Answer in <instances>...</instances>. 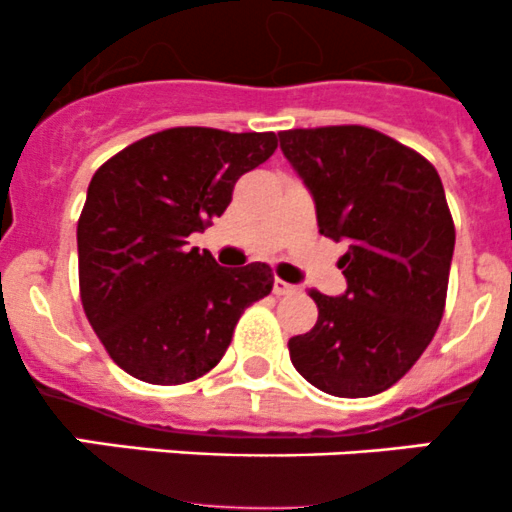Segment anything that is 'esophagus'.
<instances>
[{"instance_id":"obj_1","label":"esophagus","mask_w":512,"mask_h":512,"mask_svg":"<svg viewBox=\"0 0 512 512\" xmlns=\"http://www.w3.org/2000/svg\"><path fill=\"white\" fill-rule=\"evenodd\" d=\"M272 292H275L277 297H285V294H294V292H297V287L287 285V282H282V280H275V287H272Z\"/></svg>"}]
</instances>
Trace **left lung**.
<instances>
[{"mask_svg": "<svg viewBox=\"0 0 512 512\" xmlns=\"http://www.w3.org/2000/svg\"><path fill=\"white\" fill-rule=\"evenodd\" d=\"M280 148L312 193L319 232L349 245L347 292H309L317 324L289 339V359L324 394H381L431 344L446 307L456 230L441 178L366 126L282 131Z\"/></svg>", "mask_w": 512, "mask_h": 512, "instance_id": "8db88e82", "label": "left lung"}]
</instances>
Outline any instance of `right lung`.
<instances>
[{
    "mask_svg": "<svg viewBox=\"0 0 512 512\" xmlns=\"http://www.w3.org/2000/svg\"><path fill=\"white\" fill-rule=\"evenodd\" d=\"M275 148V133L168 128L94 173L76 227L81 302L126 374L163 386L208 374L245 307L272 292L265 262L220 267L188 237L225 213L237 178Z\"/></svg>",
    "mask_w": 512,
    "mask_h": 512,
    "instance_id": "add662e5",
    "label": "right lung"
}]
</instances>
